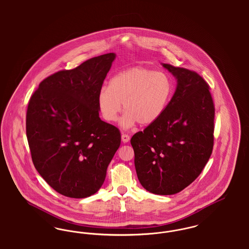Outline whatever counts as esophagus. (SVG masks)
Instances as JSON below:
<instances>
[{
  "instance_id": "esophagus-1",
  "label": "esophagus",
  "mask_w": 249,
  "mask_h": 249,
  "mask_svg": "<svg viewBox=\"0 0 249 249\" xmlns=\"http://www.w3.org/2000/svg\"><path fill=\"white\" fill-rule=\"evenodd\" d=\"M121 140H122V142H124V143H126V142L130 141V136L127 135V134H122L121 135Z\"/></svg>"
}]
</instances>
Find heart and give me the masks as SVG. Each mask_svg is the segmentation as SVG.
<instances>
[{
	"label": "heart",
	"mask_w": 249,
	"mask_h": 249,
	"mask_svg": "<svg viewBox=\"0 0 249 249\" xmlns=\"http://www.w3.org/2000/svg\"><path fill=\"white\" fill-rule=\"evenodd\" d=\"M173 92L169 75L145 67H132L116 73L97 97L103 119L115 122L123 108L126 113L121 127L130 129L137 122L141 126L155 123L165 112Z\"/></svg>",
	"instance_id": "heart-1"
}]
</instances>
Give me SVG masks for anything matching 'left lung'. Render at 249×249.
<instances>
[{
    "label": "left lung",
    "mask_w": 249,
    "mask_h": 249,
    "mask_svg": "<svg viewBox=\"0 0 249 249\" xmlns=\"http://www.w3.org/2000/svg\"><path fill=\"white\" fill-rule=\"evenodd\" d=\"M177 80L165 112L135 133L137 178L143 189L173 195L199 177L212 154L214 108L209 87L197 72L161 63Z\"/></svg>",
    "instance_id": "1"
}]
</instances>
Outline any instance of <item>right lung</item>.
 <instances>
[{
    "label": "right lung",
    "mask_w": 249,
    "mask_h": 249,
    "mask_svg": "<svg viewBox=\"0 0 249 249\" xmlns=\"http://www.w3.org/2000/svg\"><path fill=\"white\" fill-rule=\"evenodd\" d=\"M116 56H98L48 76L30 100L26 133L33 162L66 197L82 199L100 190L120 145L119 130L100 119L97 105Z\"/></svg>",
    "instance_id": "obj_1"
}]
</instances>
